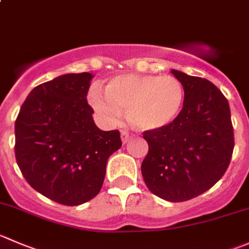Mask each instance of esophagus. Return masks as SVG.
<instances>
[{"instance_id": "obj_1", "label": "esophagus", "mask_w": 249, "mask_h": 249, "mask_svg": "<svg viewBox=\"0 0 249 249\" xmlns=\"http://www.w3.org/2000/svg\"><path fill=\"white\" fill-rule=\"evenodd\" d=\"M120 137H122L123 143H126V142H129L130 139H131V135H130L127 131H122V134H120Z\"/></svg>"}]
</instances>
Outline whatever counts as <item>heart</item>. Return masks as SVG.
Returning <instances> with one entry per match:
<instances>
[{
	"instance_id": "heart-1",
	"label": "heart",
	"mask_w": 249,
	"mask_h": 249,
	"mask_svg": "<svg viewBox=\"0 0 249 249\" xmlns=\"http://www.w3.org/2000/svg\"><path fill=\"white\" fill-rule=\"evenodd\" d=\"M89 103L101 119L117 124L122 109L140 131H156L169 126L180 114L185 101V89L174 76L151 74H120L109 79L105 95L92 89Z\"/></svg>"
}]
</instances>
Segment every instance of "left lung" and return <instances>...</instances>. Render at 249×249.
Segmentation results:
<instances>
[{
	"label": "left lung",
	"instance_id": "obj_1",
	"mask_svg": "<svg viewBox=\"0 0 249 249\" xmlns=\"http://www.w3.org/2000/svg\"><path fill=\"white\" fill-rule=\"evenodd\" d=\"M185 89L178 117L169 126L143 132L148 153L141 173L149 191L185 202L208 191L228 169L233 151L229 102L207 79L171 69Z\"/></svg>",
	"mask_w": 249,
	"mask_h": 249
}]
</instances>
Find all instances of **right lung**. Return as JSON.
<instances>
[{"instance_id": "obj_1", "label": "right lung", "mask_w": 249, "mask_h": 249, "mask_svg": "<svg viewBox=\"0 0 249 249\" xmlns=\"http://www.w3.org/2000/svg\"><path fill=\"white\" fill-rule=\"evenodd\" d=\"M93 75L64 74L36 86L16 120V159L29 185L47 198L79 206L98 195L118 130L93 122L86 96Z\"/></svg>"}]
</instances>
